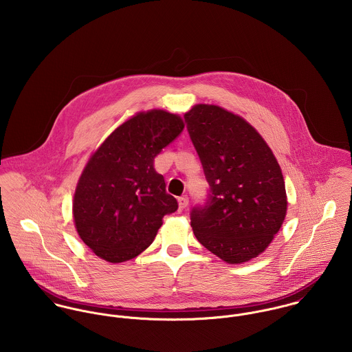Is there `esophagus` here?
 Wrapping results in <instances>:
<instances>
[{
    "instance_id": "obj_1",
    "label": "esophagus",
    "mask_w": 352,
    "mask_h": 352,
    "mask_svg": "<svg viewBox=\"0 0 352 352\" xmlns=\"http://www.w3.org/2000/svg\"><path fill=\"white\" fill-rule=\"evenodd\" d=\"M187 206H188V198H187V197L179 198V208H180V210H184Z\"/></svg>"
}]
</instances>
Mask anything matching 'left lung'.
<instances>
[{
	"mask_svg": "<svg viewBox=\"0 0 352 352\" xmlns=\"http://www.w3.org/2000/svg\"><path fill=\"white\" fill-rule=\"evenodd\" d=\"M186 119L211 191L208 203L191 211L194 234L225 263H247L268 248L286 218L282 169L243 116L195 104Z\"/></svg>",
	"mask_w": 352,
	"mask_h": 352,
	"instance_id": "8db88e82",
	"label": "left lung"
}]
</instances>
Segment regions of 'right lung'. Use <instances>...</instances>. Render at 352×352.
<instances>
[{"label": "right lung", "mask_w": 352, "mask_h": 352, "mask_svg": "<svg viewBox=\"0 0 352 352\" xmlns=\"http://www.w3.org/2000/svg\"><path fill=\"white\" fill-rule=\"evenodd\" d=\"M184 129L179 113L153 108L116 127L94 151L77 182L73 221L96 256L123 263L145 251L177 201L166 192L154 157Z\"/></svg>", "instance_id": "add662e5"}]
</instances>
